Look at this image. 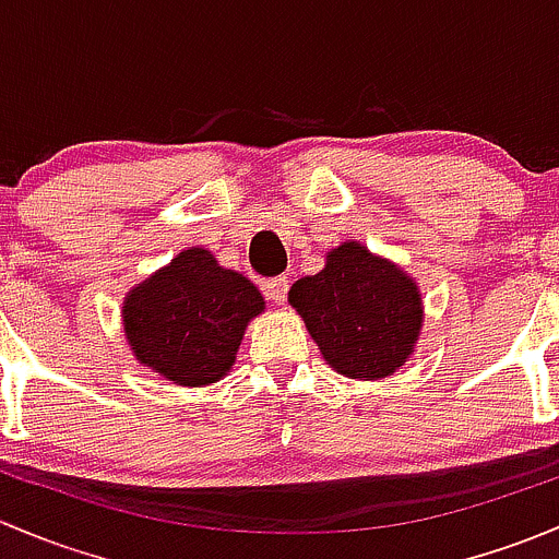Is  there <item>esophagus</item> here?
Wrapping results in <instances>:
<instances>
[{
  "label": "esophagus",
  "instance_id": "1",
  "mask_svg": "<svg viewBox=\"0 0 559 559\" xmlns=\"http://www.w3.org/2000/svg\"><path fill=\"white\" fill-rule=\"evenodd\" d=\"M286 292H289V278L286 275H278V278H270L264 284V295L275 302V306H284L286 302Z\"/></svg>",
  "mask_w": 559,
  "mask_h": 559
}]
</instances>
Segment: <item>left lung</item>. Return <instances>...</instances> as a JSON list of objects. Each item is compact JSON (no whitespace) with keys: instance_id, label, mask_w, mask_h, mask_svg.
Here are the masks:
<instances>
[{"instance_id":"8db88e82","label":"left lung","mask_w":559,"mask_h":559,"mask_svg":"<svg viewBox=\"0 0 559 559\" xmlns=\"http://www.w3.org/2000/svg\"><path fill=\"white\" fill-rule=\"evenodd\" d=\"M289 302L324 362L357 381L397 373L425 326L414 275L359 240L330 248L319 273L292 284Z\"/></svg>"}]
</instances>
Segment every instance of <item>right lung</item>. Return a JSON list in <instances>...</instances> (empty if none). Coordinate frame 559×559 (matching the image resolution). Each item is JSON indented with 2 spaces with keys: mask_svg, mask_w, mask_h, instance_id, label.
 <instances>
[{
  "mask_svg": "<svg viewBox=\"0 0 559 559\" xmlns=\"http://www.w3.org/2000/svg\"><path fill=\"white\" fill-rule=\"evenodd\" d=\"M264 297L246 275L191 246L134 284L121 321L132 357L178 386H207L233 370L248 321Z\"/></svg>",
  "mask_w": 559,
  "mask_h": 559,
  "instance_id": "1",
  "label": "right lung"
}]
</instances>
